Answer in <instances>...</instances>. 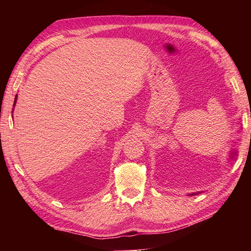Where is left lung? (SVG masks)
<instances>
[{
  "label": "left lung",
  "instance_id": "obj_1",
  "mask_svg": "<svg viewBox=\"0 0 251 251\" xmlns=\"http://www.w3.org/2000/svg\"><path fill=\"white\" fill-rule=\"evenodd\" d=\"M234 155H237V153H232V154H231V157L233 158V157H234ZM192 195H195V194H192Z\"/></svg>",
  "mask_w": 251,
  "mask_h": 251
}]
</instances>
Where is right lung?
Masks as SVG:
<instances>
[{"label": "right lung", "instance_id": "right-lung-1", "mask_svg": "<svg viewBox=\"0 0 251 251\" xmlns=\"http://www.w3.org/2000/svg\"><path fill=\"white\" fill-rule=\"evenodd\" d=\"M16 101H17V96H16V100H14V103H16Z\"/></svg>", "mask_w": 251, "mask_h": 251}]
</instances>
